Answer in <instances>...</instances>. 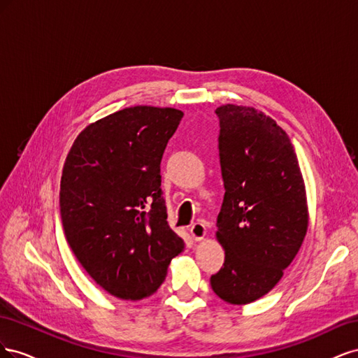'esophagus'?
I'll return each mask as SVG.
<instances>
[{
	"mask_svg": "<svg viewBox=\"0 0 358 358\" xmlns=\"http://www.w3.org/2000/svg\"><path fill=\"white\" fill-rule=\"evenodd\" d=\"M189 233H191V237H192L194 241H196V242H200V241H203V239H204V236H206V229H204V225H203V224L196 222V224H192V225H191Z\"/></svg>",
	"mask_w": 358,
	"mask_h": 358,
	"instance_id": "34e87169",
	"label": "esophagus"
}]
</instances>
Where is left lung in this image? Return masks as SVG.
<instances>
[{
    "label": "left lung",
    "mask_w": 358,
    "mask_h": 358,
    "mask_svg": "<svg viewBox=\"0 0 358 358\" xmlns=\"http://www.w3.org/2000/svg\"><path fill=\"white\" fill-rule=\"evenodd\" d=\"M220 119L224 201L216 239L225 251L215 294L246 305L272 289L308 230L305 182L287 133L254 107L225 104Z\"/></svg>",
    "instance_id": "obj_1"
}]
</instances>
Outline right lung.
<instances>
[{
	"label": "right lung",
	"mask_w": 358,
	"mask_h": 358,
	"mask_svg": "<svg viewBox=\"0 0 358 358\" xmlns=\"http://www.w3.org/2000/svg\"><path fill=\"white\" fill-rule=\"evenodd\" d=\"M183 113L136 106L86 127L62 169L67 242L112 296L142 300L159 288L185 243L167 224L161 159Z\"/></svg>",
	"instance_id": "right-lung-1"
}]
</instances>
